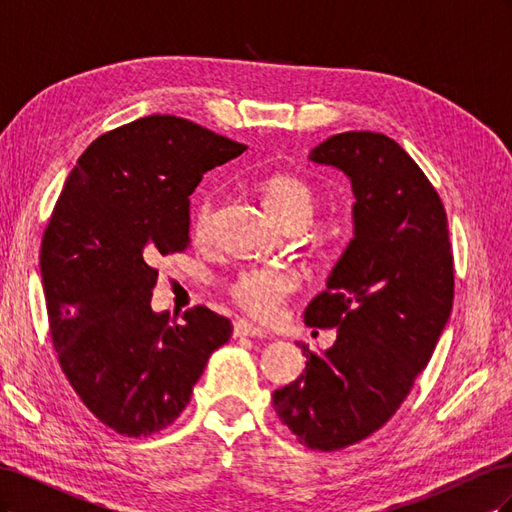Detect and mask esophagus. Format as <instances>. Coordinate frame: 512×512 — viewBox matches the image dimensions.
Segmentation results:
<instances>
[{"instance_id":"1","label":"esophagus","mask_w":512,"mask_h":512,"mask_svg":"<svg viewBox=\"0 0 512 512\" xmlns=\"http://www.w3.org/2000/svg\"><path fill=\"white\" fill-rule=\"evenodd\" d=\"M265 335H267L265 331L247 320H237L232 324V337H265Z\"/></svg>"}]
</instances>
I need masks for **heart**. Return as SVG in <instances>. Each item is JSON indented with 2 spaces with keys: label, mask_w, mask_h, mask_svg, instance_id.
Returning <instances> with one entry per match:
<instances>
[{
  "label": "heart",
  "mask_w": 512,
  "mask_h": 512,
  "mask_svg": "<svg viewBox=\"0 0 512 512\" xmlns=\"http://www.w3.org/2000/svg\"><path fill=\"white\" fill-rule=\"evenodd\" d=\"M262 200L277 222L286 228L292 224H309L316 209V192L303 177L292 173H275L260 183ZM192 235L198 243H209L215 235V198L205 196L200 200L194 220ZM297 288V280L284 269H243L228 284L230 299L245 314L256 320L271 322L282 312L284 301Z\"/></svg>",
  "instance_id": "obj_1"
}]
</instances>
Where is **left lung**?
Returning <instances> with one entry per match:
<instances>
[{"mask_svg": "<svg viewBox=\"0 0 512 512\" xmlns=\"http://www.w3.org/2000/svg\"><path fill=\"white\" fill-rule=\"evenodd\" d=\"M352 181L354 239L305 324L337 329L303 374L273 393L282 423L312 451H339L380 429L427 367L453 309L455 271L442 198L380 132H342L312 149Z\"/></svg>", "mask_w": 512, "mask_h": 512, "instance_id": "1", "label": "left lung"}]
</instances>
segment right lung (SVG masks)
<instances>
[{"mask_svg":"<svg viewBox=\"0 0 512 512\" xmlns=\"http://www.w3.org/2000/svg\"><path fill=\"white\" fill-rule=\"evenodd\" d=\"M245 145L175 115L98 136L44 228L40 271L57 361L100 423L147 438L177 421L232 333L205 305L151 312L160 258L190 245V196Z\"/></svg>","mask_w":512,"mask_h":512,"instance_id":"1","label":"right lung"}]
</instances>
